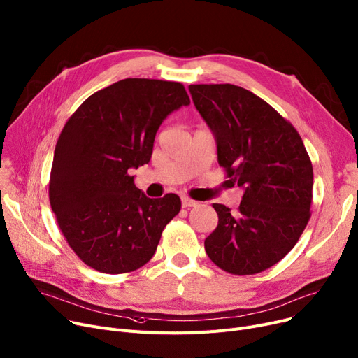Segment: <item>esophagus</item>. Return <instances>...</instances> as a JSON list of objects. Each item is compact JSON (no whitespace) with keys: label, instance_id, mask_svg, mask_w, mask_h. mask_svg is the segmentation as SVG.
Here are the masks:
<instances>
[{"label":"esophagus","instance_id":"esophagus-1","mask_svg":"<svg viewBox=\"0 0 358 358\" xmlns=\"http://www.w3.org/2000/svg\"><path fill=\"white\" fill-rule=\"evenodd\" d=\"M181 204H182V208H194V206H197L199 203H197L196 200L190 199V197L182 196V197H181Z\"/></svg>","mask_w":358,"mask_h":358}]
</instances>
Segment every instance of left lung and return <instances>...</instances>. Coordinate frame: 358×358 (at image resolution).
I'll return each mask as SVG.
<instances>
[{
  "label": "left lung",
  "mask_w": 358,
  "mask_h": 358,
  "mask_svg": "<svg viewBox=\"0 0 358 358\" xmlns=\"http://www.w3.org/2000/svg\"><path fill=\"white\" fill-rule=\"evenodd\" d=\"M200 116L213 131L217 161L243 189L232 212L213 204L216 229L204 250L227 273L264 271L296 245L310 217L313 169L290 122L251 91L232 84L189 85Z\"/></svg>",
  "instance_id": "obj_1"
}]
</instances>
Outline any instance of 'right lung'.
<instances>
[{
    "mask_svg": "<svg viewBox=\"0 0 358 358\" xmlns=\"http://www.w3.org/2000/svg\"><path fill=\"white\" fill-rule=\"evenodd\" d=\"M189 104L180 83L126 78L94 92L65 123L49 200L68 245L91 268L130 273L154 257L181 200L146 197L127 171L149 162L164 119Z\"/></svg>",
    "mask_w": 358,
    "mask_h": 358,
    "instance_id": "add662e5",
    "label": "right lung"
}]
</instances>
